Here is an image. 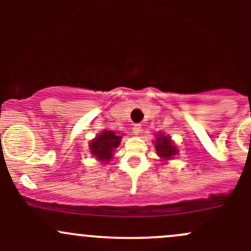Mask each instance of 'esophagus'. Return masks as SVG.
Masks as SVG:
<instances>
[{"label": "esophagus", "instance_id": "esophagus-1", "mask_svg": "<svg viewBox=\"0 0 251 251\" xmlns=\"http://www.w3.org/2000/svg\"><path fill=\"white\" fill-rule=\"evenodd\" d=\"M141 131H142L141 125H133V127H132V133H133V135H140Z\"/></svg>", "mask_w": 251, "mask_h": 251}]
</instances>
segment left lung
Instances as JSON below:
<instances>
[{
	"label": "left lung",
	"mask_w": 251,
	"mask_h": 251,
	"mask_svg": "<svg viewBox=\"0 0 251 251\" xmlns=\"http://www.w3.org/2000/svg\"><path fill=\"white\" fill-rule=\"evenodd\" d=\"M153 143L155 144L156 154L161 159V161L173 160L178 154V147L171 140L170 136L165 135L164 132L156 133L155 141H153Z\"/></svg>",
	"instance_id": "8db88e82"
}]
</instances>
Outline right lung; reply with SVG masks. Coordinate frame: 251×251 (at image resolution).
<instances>
[{
    "label": "right lung",
    "instance_id": "obj_1",
    "mask_svg": "<svg viewBox=\"0 0 251 251\" xmlns=\"http://www.w3.org/2000/svg\"><path fill=\"white\" fill-rule=\"evenodd\" d=\"M123 135L110 130H103L92 141H90V153L102 164H108L113 159L114 151L120 146Z\"/></svg>",
    "mask_w": 251,
    "mask_h": 251
}]
</instances>
